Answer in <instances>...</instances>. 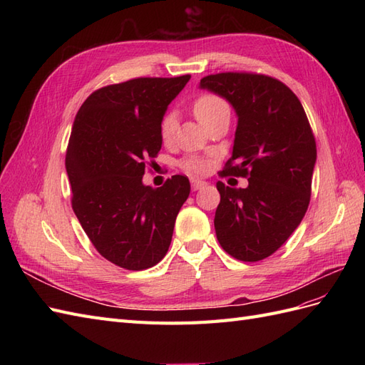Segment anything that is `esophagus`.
Listing matches in <instances>:
<instances>
[{"instance_id":"obj_1","label":"esophagus","mask_w":365,"mask_h":365,"mask_svg":"<svg viewBox=\"0 0 365 365\" xmlns=\"http://www.w3.org/2000/svg\"><path fill=\"white\" fill-rule=\"evenodd\" d=\"M205 185H207L205 181L192 180V189H193V190H200V189H202V187H205Z\"/></svg>"}]
</instances>
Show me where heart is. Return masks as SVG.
<instances>
[{"label":"heart","mask_w":365,"mask_h":365,"mask_svg":"<svg viewBox=\"0 0 365 365\" xmlns=\"http://www.w3.org/2000/svg\"><path fill=\"white\" fill-rule=\"evenodd\" d=\"M224 108H228V105L216 94H201L195 98L193 102V113L201 121L202 125H207L219 111H222ZM176 128H178V118H176L175 113H168L160 123V135L164 143H170L175 137ZM182 169L190 173H204L207 170V164L204 160L197 157H187L181 163Z\"/></svg>","instance_id":"b5f03b06"}]
</instances>
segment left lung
Listing matches in <instances>:
<instances>
[{"instance_id": "obj_1", "label": "left lung", "mask_w": 365, "mask_h": 365, "mask_svg": "<svg viewBox=\"0 0 365 365\" xmlns=\"http://www.w3.org/2000/svg\"><path fill=\"white\" fill-rule=\"evenodd\" d=\"M200 86L227 98L237 114L233 153L219 175L248 178L247 189L216 184L217 240L237 260H263L289 239L311 201V125L298 97L274 77L219 73L202 77Z\"/></svg>"}]
</instances>
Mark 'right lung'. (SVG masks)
<instances>
[{
  "label": "right lung",
  "mask_w": 365,
  "mask_h": 365,
  "mask_svg": "<svg viewBox=\"0 0 365 365\" xmlns=\"http://www.w3.org/2000/svg\"><path fill=\"white\" fill-rule=\"evenodd\" d=\"M190 81L138 77L101 88L77 113L65 157L71 205L94 248L120 268L148 269L168 252L176 216L190 193L187 176L143 184L161 149L165 109Z\"/></svg>",
  "instance_id": "right-lung-1"
}]
</instances>
